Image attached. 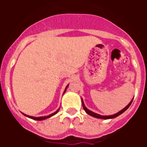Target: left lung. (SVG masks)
Segmentation results:
<instances>
[{
    "instance_id": "8db88e82",
    "label": "left lung",
    "mask_w": 147,
    "mask_h": 147,
    "mask_svg": "<svg viewBox=\"0 0 147 147\" xmlns=\"http://www.w3.org/2000/svg\"><path fill=\"white\" fill-rule=\"evenodd\" d=\"M132 100H133V98H132V99L131 100L130 102H129V103L128 104V105H127V106H126V107H124V109H122L121 110H120V111H119V112H118L117 113H115V114H113V115H99V114H98V113H96L93 112V111H91V110H88V109L86 107H85V104H84V102H83L82 98V103L83 108H84L85 111V112H86V113H88V115H91V116H93V117H94V118H96V119H114V118L117 117V116L120 115L121 114L123 113H124V111H126V110H127V109L129 108V106H130L131 104H132Z\"/></svg>"
}]
</instances>
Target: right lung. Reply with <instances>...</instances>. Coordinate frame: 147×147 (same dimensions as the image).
<instances>
[{
  "label": "right lung",
  "mask_w": 147,
  "mask_h": 147,
  "mask_svg": "<svg viewBox=\"0 0 147 147\" xmlns=\"http://www.w3.org/2000/svg\"><path fill=\"white\" fill-rule=\"evenodd\" d=\"M68 85H67V86H66L64 92H63V94H64V93H65L66 90H67V87H68ZM59 108L58 109V110H57V111H56V112L50 114V115H47V116H40V117H34V116H30V115H26V114L23 113H23V115H25V116H26V117L29 118V119H34V120H37V121H42V120H45V119H49V118L51 117V116H53V115H55V114H57V113L58 112H59Z\"/></svg>",
  "instance_id": "add662e5"
}]
</instances>
